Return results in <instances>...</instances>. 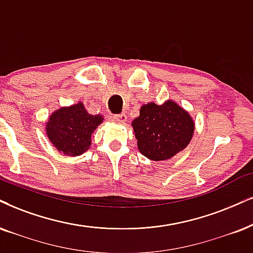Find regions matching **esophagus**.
I'll return each mask as SVG.
<instances>
[{
	"label": "esophagus",
	"instance_id": "34e87169",
	"mask_svg": "<svg viewBox=\"0 0 253 253\" xmlns=\"http://www.w3.org/2000/svg\"><path fill=\"white\" fill-rule=\"evenodd\" d=\"M112 121L117 122V123H126V114L114 115V116H112Z\"/></svg>",
	"mask_w": 253,
	"mask_h": 253
}]
</instances>
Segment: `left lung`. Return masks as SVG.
Returning a JSON list of instances; mask_svg holds the SVG:
<instances>
[{"mask_svg": "<svg viewBox=\"0 0 253 253\" xmlns=\"http://www.w3.org/2000/svg\"><path fill=\"white\" fill-rule=\"evenodd\" d=\"M131 126L139 152L151 161L170 160L188 146L195 131L189 112L170 99L142 105Z\"/></svg>", "mask_w": 253, "mask_h": 253, "instance_id": "8db88e82", "label": "left lung"}]
</instances>
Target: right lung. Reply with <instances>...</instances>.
<instances>
[{
  "mask_svg": "<svg viewBox=\"0 0 253 253\" xmlns=\"http://www.w3.org/2000/svg\"><path fill=\"white\" fill-rule=\"evenodd\" d=\"M103 122L101 115L88 114L83 103L60 108L49 117L46 135L58 151L80 156L91 145V135Z\"/></svg>",
  "mask_w": 253,
  "mask_h": 253,
  "instance_id": "obj_1",
  "label": "right lung"
}]
</instances>
